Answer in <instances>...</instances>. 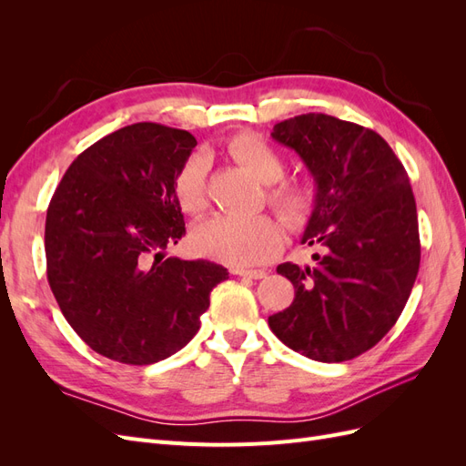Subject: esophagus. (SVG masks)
<instances>
[{
	"mask_svg": "<svg viewBox=\"0 0 466 466\" xmlns=\"http://www.w3.org/2000/svg\"><path fill=\"white\" fill-rule=\"evenodd\" d=\"M233 274L243 276V278H250V279H262V278H266L264 270H248V268H237V270H233Z\"/></svg>",
	"mask_w": 466,
	"mask_h": 466,
	"instance_id": "34e87169",
	"label": "esophagus"
}]
</instances>
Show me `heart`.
<instances>
[{"label": "heart", "instance_id": "obj_1", "mask_svg": "<svg viewBox=\"0 0 466 466\" xmlns=\"http://www.w3.org/2000/svg\"><path fill=\"white\" fill-rule=\"evenodd\" d=\"M228 151L247 171L268 185L266 198L288 223L303 221L315 204V187L305 178H284V159L276 147L257 134L235 136ZM208 157L192 153L175 177V194L180 208L198 214L206 206ZM284 241L279 223L270 216L238 218L229 214L211 216L196 225L192 247L204 257L229 266H252L274 257Z\"/></svg>", "mask_w": 466, "mask_h": 466}]
</instances>
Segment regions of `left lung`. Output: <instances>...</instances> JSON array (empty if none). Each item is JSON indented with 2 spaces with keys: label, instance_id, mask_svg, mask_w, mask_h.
<instances>
[{
  "label": "left lung",
  "instance_id": "left-lung-1",
  "mask_svg": "<svg viewBox=\"0 0 466 466\" xmlns=\"http://www.w3.org/2000/svg\"><path fill=\"white\" fill-rule=\"evenodd\" d=\"M270 136L298 153L315 180L301 243L320 252L313 266L276 268L295 298L268 324L305 358L351 360L394 327L418 276L410 180L385 139L354 122L309 112L278 122Z\"/></svg>",
  "mask_w": 466,
  "mask_h": 466
}]
</instances>
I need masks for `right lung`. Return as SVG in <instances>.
Wrapping results in <instances>:
<instances>
[{
  "label": "right lung",
  "mask_w": 466,
  "mask_h": 466,
  "mask_svg": "<svg viewBox=\"0 0 466 466\" xmlns=\"http://www.w3.org/2000/svg\"><path fill=\"white\" fill-rule=\"evenodd\" d=\"M196 147L187 130L137 122L69 165L45 229L46 274L66 320L96 354L149 365L200 329L228 268L165 258L185 235L175 177Z\"/></svg>",
  "instance_id": "1"
}]
</instances>
